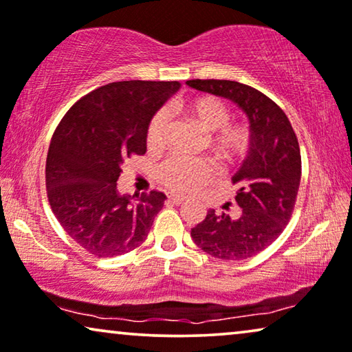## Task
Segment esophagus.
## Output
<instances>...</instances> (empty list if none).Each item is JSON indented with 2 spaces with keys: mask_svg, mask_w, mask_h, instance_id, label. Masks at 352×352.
<instances>
[{
  "mask_svg": "<svg viewBox=\"0 0 352 352\" xmlns=\"http://www.w3.org/2000/svg\"><path fill=\"white\" fill-rule=\"evenodd\" d=\"M169 201L172 202V204L180 206V204H183V202L186 201V197L185 196H178V195H170L169 196Z\"/></svg>",
  "mask_w": 352,
  "mask_h": 352,
  "instance_id": "obj_1",
  "label": "esophagus"
}]
</instances>
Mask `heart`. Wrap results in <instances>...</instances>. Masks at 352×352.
<instances>
[{"mask_svg": "<svg viewBox=\"0 0 352 352\" xmlns=\"http://www.w3.org/2000/svg\"><path fill=\"white\" fill-rule=\"evenodd\" d=\"M180 110L188 120L209 132L207 143L215 156L223 162H236L249 150L250 135L244 126L230 122V110L223 100L214 96H201L183 102ZM170 116L166 108L157 110L148 122L146 145L151 151L166 145ZM217 166L210 160H192L185 156H170L162 162L157 178L167 190L174 192H192L209 185L217 178Z\"/></svg>", "mask_w": 352, "mask_h": 352, "instance_id": "heart-1", "label": "heart"}]
</instances>
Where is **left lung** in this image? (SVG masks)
I'll list each match as a JSON object with an SVG mask.
<instances>
[{"label":"left lung","mask_w":352,"mask_h":352,"mask_svg":"<svg viewBox=\"0 0 352 352\" xmlns=\"http://www.w3.org/2000/svg\"><path fill=\"white\" fill-rule=\"evenodd\" d=\"M197 91L234 102L250 122L249 155L232 177L241 207L214 209L191 230L195 244L215 258L245 260L273 244L289 223L301 180L298 138L279 105L256 89L228 79H191Z\"/></svg>","instance_id":"1"}]
</instances>
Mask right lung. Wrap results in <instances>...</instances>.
I'll list each match as a JSON object with an SVG mask.
<instances>
[{
	"mask_svg": "<svg viewBox=\"0 0 352 352\" xmlns=\"http://www.w3.org/2000/svg\"><path fill=\"white\" fill-rule=\"evenodd\" d=\"M180 89L178 81H120L89 92L54 132L46 160L47 199L67 234L107 258L143 244L166 195H121L124 161L146 151L153 115Z\"/></svg>",
	"mask_w": 352,
	"mask_h": 352,
	"instance_id": "1",
	"label": "right lung"
}]
</instances>
